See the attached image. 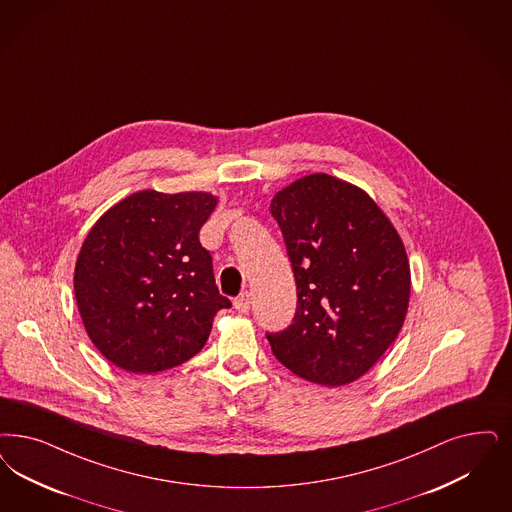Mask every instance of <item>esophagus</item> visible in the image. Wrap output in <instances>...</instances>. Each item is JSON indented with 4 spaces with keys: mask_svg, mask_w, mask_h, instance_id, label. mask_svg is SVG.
<instances>
[{
    "mask_svg": "<svg viewBox=\"0 0 512 512\" xmlns=\"http://www.w3.org/2000/svg\"><path fill=\"white\" fill-rule=\"evenodd\" d=\"M234 308L240 312V314H247L251 310V293L244 291L240 293L236 299H234Z\"/></svg>",
    "mask_w": 512,
    "mask_h": 512,
    "instance_id": "obj_1",
    "label": "esophagus"
}]
</instances>
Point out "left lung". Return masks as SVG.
<instances>
[{"label":"left lung","mask_w":512,"mask_h":512,"mask_svg":"<svg viewBox=\"0 0 512 512\" xmlns=\"http://www.w3.org/2000/svg\"><path fill=\"white\" fill-rule=\"evenodd\" d=\"M297 282V314L266 335L276 359L319 386L371 371L399 335L410 300L405 244L367 191L329 174L272 196Z\"/></svg>","instance_id":"obj_1"}]
</instances>
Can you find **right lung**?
<instances>
[{
    "mask_svg": "<svg viewBox=\"0 0 512 512\" xmlns=\"http://www.w3.org/2000/svg\"><path fill=\"white\" fill-rule=\"evenodd\" d=\"M217 206L204 191L145 189L92 225L75 263L77 310L96 350L134 374L168 371L200 352L219 295L212 257L198 240Z\"/></svg>",
    "mask_w": 512,
    "mask_h": 512,
    "instance_id": "obj_1",
    "label": "right lung"
}]
</instances>
